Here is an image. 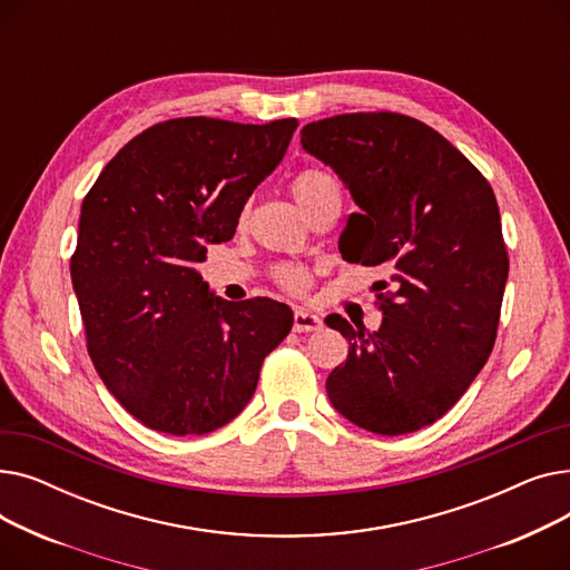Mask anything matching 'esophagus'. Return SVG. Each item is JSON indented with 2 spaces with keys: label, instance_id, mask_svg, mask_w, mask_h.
I'll use <instances>...</instances> for the list:
<instances>
[{
  "label": "esophagus",
  "instance_id": "obj_1",
  "mask_svg": "<svg viewBox=\"0 0 570 570\" xmlns=\"http://www.w3.org/2000/svg\"><path fill=\"white\" fill-rule=\"evenodd\" d=\"M323 327V318L309 309L297 307L293 312V331L295 333H316Z\"/></svg>",
  "mask_w": 570,
  "mask_h": 570
}]
</instances>
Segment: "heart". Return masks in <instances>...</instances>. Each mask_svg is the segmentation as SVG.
I'll list each match as a JSON object with an SVG mask.
<instances>
[{
	"mask_svg": "<svg viewBox=\"0 0 570 570\" xmlns=\"http://www.w3.org/2000/svg\"><path fill=\"white\" fill-rule=\"evenodd\" d=\"M291 194L305 215L327 200H342L337 179L321 168H305L297 173L291 179ZM245 217L247 213H243V219ZM277 282L293 293H303L309 286V273L301 265H282L277 267Z\"/></svg>",
	"mask_w": 570,
	"mask_h": 570,
	"instance_id": "heart-1",
	"label": "heart"
}]
</instances>
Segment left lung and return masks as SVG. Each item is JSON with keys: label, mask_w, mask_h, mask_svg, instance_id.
<instances>
[{"label": "left lung", "mask_w": 570, "mask_h": 570, "mask_svg": "<svg viewBox=\"0 0 570 570\" xmlns=\"http://www.w3.org/2000/svg\"><path fill=\"white\" fill-rule=\"evenodd\" d=\"M301 142L361 207L340 237L342 258L383 265L393 284L379 295L376 333L325 318L348 337L327 397L367 432L423 430L466 393L497 340L508 254L494 191L458 147L406 115H335L303 127Z\"/></svg>", "instance_id": "left-lung-1"}]
</instances>
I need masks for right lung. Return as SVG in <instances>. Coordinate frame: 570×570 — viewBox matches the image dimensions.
<instances>
[{
	"instance_id": "add662e5",
	"label": "right lung",
	"mask_w": 570,
	"mask_h": 570,
	"mask_svg": "<svg viewBox=\"0 0 570 570\" xmlns=\"http://www.w3.org/2000/svg\"><path fill=\"white\" fill-rule=\"evenodd\" d=\"M297 119L179 117L129 140L82 200L71 282L87 351L149 430L200 436L252 400L263 357L291 333L288 305L228 303L198 273L286 155Z\"/></svg>"
}]
</instances>
